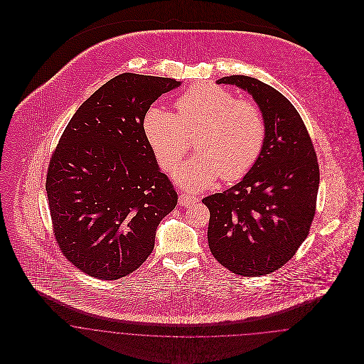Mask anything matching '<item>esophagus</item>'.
I'll list each match as a JSON object with an SVG mask.
<instances>
[{
	"label": "esophagus",
	"mask_w": 364,
	"mask_h": 364,
	"mask_svg": "<svg viewBox=\"0 0 364 364\" xmlns=\"http://www.w3.org/2000/svg\"><path fill=\"white\" fill-rule=\"evenodd\" d=\"M200 199L198 196H192V195H186V193H179V205L181 206H191L193 203H198Z\"/></svg>",
	"instance_id": "1"
}]
</instances>
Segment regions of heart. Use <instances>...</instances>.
<instances>
[{
	"mask_svg": "<svg viewBox=\"0 0 364 364\" xmlns=\"http://www.w3.org/2000/svg\"><path fill=\"white\" fill-rule=\"evenodd\" d=\"M176 113L151 107L143 120L146 140L164 171H172L189 150V136L198 132L196 156L173 172L189 189L210 186L218 176L225 182L244 178L257 164L266 141V119L259 105L240 100L213 84H198L175 102Z\"/></svg>",
	"mask_w": 364,
	"mask_h": 364,
	"instance_id": "b5f03b06",
	"label": "heart"
}]
</instances>
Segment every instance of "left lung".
I'll use <instances>...</instances> for the list:
<instances>
[{
	"label": "left lung",
	"mask_w": 364,
	"mask_h": 364,
	"mask_svg": "<svg viewBox=\"0 0 364 364\" xmlns=\"http://www.w3.org/2000/svg\"><path fill=\"white\" fill-rule=\"evenodd\" d=\"M217 84L248 91L263 110L266 141L241 182L202 202L210 211L208 248L235 274L272 273L307 238L316 208L319 166L309 130L293 104L273 87L247 75Z\"/></svg>",
	"instance_id": "8db88e82"
}]
</instances>
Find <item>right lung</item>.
Segmentation results:
<instances>
[{
	"instance_id": "obj_1",
	"label": "right lung",
	"mask_w": 364,
	"mask_h": 364,
	"mask_svg": "<svg viewBox=\"0 0 364 364\" xmlns=\"http://www.w3.org/2000/svg\"><path fill=\"white\" fill-rule=\"evenodd\" d=\"M179 85L133 73L112 78L78 107L53 151L46 192L57 245L95 279L116 280L139 269L154 250L159 221L178 203L143 120Z\"/></svg>"
}]
</instances>
